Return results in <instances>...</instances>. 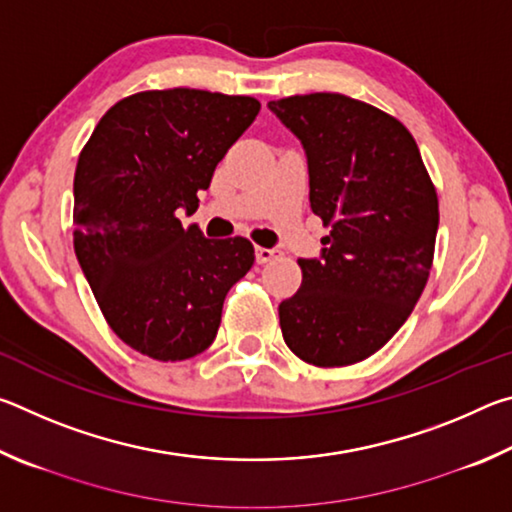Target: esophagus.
Returning <instances> with one entry per match:
<instances>
[{
	"mask_svg": "<svg viewBox=\"0 0 512 512\" xmlns=\"http://www.w3.org/2000/svg\"><path fill=\"white\" fill-rule=\"evenodd\" d=\"M255 255H257V262H259V264H266V262H273V259L280 257V255H282V250H277V248H264V246H257Z\"/></svg>",
	"mask_w": 512,
	"mask_h": 512,
	"instance_id": "1",
	"label": "esophagus"
}]
</instances>
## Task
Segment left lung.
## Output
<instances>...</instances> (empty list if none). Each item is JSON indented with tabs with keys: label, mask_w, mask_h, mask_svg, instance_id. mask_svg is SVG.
I'll return each mask as SVG.
<instances>
[{
	"label": "left lung",
	"mask_w": 512,
	"mask_h": 512,
	"mask_svg": "<svg viewBox=\"0 0 512 512\" xmlns=\"http://www.w3.org/2000/svg\"><path fill=\"white\" fill-rule=\"evenodd\" d=\"M268 108L305 146L311 210L329 228L320 259H298L284 343L311 366H352L393 339L427 287L436 187L409 128L366 101L314 92Z\"/></svg>",
	"instance_id": "8db88e82"
}]
</instances>
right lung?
Wrapping results in <instances>:
<instances>
[{"label":"right lung","mask_w":512,"mask_h":512,"mask_svg":"<svg viewBox=\"0 0 512 512\" xmlns=\"http://www.w3.org/2000/svg\"><path fill=\"white\" fill-rule=\"evenodd\" d=\"M259 101L192 88L146 90L117 101L85 142L74 173V253L103 318L155 361L207 350L223 300L255 262L246 237L207 239L198 192Z\"/></svg>","instance_id":"obj_1"}]
</instances>
